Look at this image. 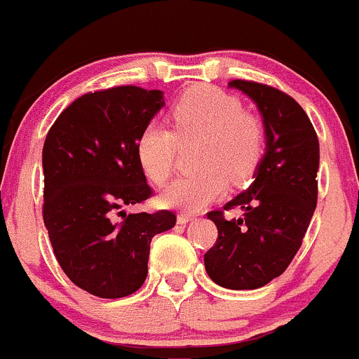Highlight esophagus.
Wrapping results in <instances>:
<instances>
[{"label":"esophagus","mask_w":359,"mask_h":359,"mask_svg":"<svg viewBox=\"0 0 359 359\" xmlns=\"http://www.w3.org/2000/svg\"><path fill=\"white\" fill-rule=\"evenodd\" d=\"M194 214H187V212H180L178 214V223L180 224H187V223H190L191 219H194Z\"/></svg>","instance_id":"1"}]
</instances>
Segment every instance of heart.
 Returning <instances> with one entry per match:
<instances>
[{
  "instance_id": "heart-1",
  "label": "heart",
  "mask_w": 359,
  "mask_h": 359,
  "mask_svg": "<svg viewBox=\"0 0 359 359\" xmlns=\"http://www.w3.org/2000/svg\"><path fill=\"white\" fill-rule=\"evenodd\" d=\"M175 132L150 123L140 133L136 154L143 171L155 184H164L176 168L180 142L201 138L195 152L197 171L172 181L162 194V204L197 212L223 197L228 180L247 183L264 155V129L254 114L242 110L235 97L212 86L184 91L171 109Z\"/></svg>"
}]
</instances>
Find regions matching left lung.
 <instances>
[{
	"instance_id": "obj_1",
	"label": "left lung",
	"mask_w": 359,
	"mask_h": 359,
	"mask_svg": "<svg viewBox=\"0 0 359 359\" xmlns=\"http://www.w3.org/2000/svg\"><path fill=\"white\" fill-rule=\"evenodd\" d=\"M228 86L259 109L266 154L252 184L224 205L240 207L243 217L228 221L223 210L207 212L217 240L204 262L217 285L252 290L282 275L302 245L316 209L320 143L309 117L287 93L254 81L233 79Z\"/></svg>"
}]
</instances>
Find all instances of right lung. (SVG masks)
<instances>
[{
  "label": "right lung",
  "mask_w": 359,
  "mask_h": 359,
  "mask_svg": "<svg viewBox=\"0 0 359 359\" xmlns=\"http://www.w3.org/2000/svg\"><path fill=\"white\" fill-rule=\"evenodd\" d=\"M162 107L158 90L86 93L58 116L44 140V226L70 282L97 297L138 290L149 273L150 242L176 224L171 210H121L123 222L113 217L152 195L136 142Z\"/></svg>",
  "instance_id": "add662e5"
}]
</instances>
